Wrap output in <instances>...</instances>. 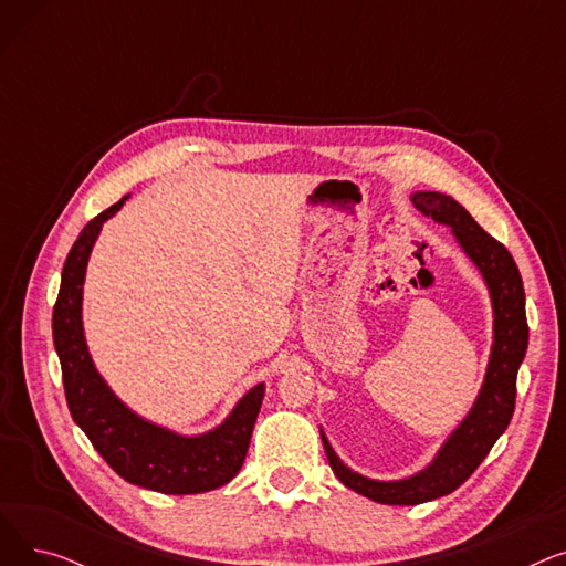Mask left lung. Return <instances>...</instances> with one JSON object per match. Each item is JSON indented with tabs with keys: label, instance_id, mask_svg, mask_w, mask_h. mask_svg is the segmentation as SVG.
I'll return each mask as SVG.
<instances>
[{
	"label": "left lung",
	"instance_id": "left-lung-1",
	"mask_svg": "<svg viewBox=\"0 0 566 566\" xmlns=\"http://www.w3.org/2000/svg\"><path fill=\"white\" fill-rule=\"evenodd\" d=\"M412 206L438 224L450 227L463 254L478 268L493 312V342L484 382L465 418L444 438L440 450L422 470L401 480H371L350 470L321 431L325 454L337 480L350 491L380 504H422L457 491L486 459L495 440L507 429L516 401V374L527 350L525 291L518 268L493 235H489L465 208L442 192L418 190Z\"/></svg>",
	"mask_w": 566,
	"mask_h": 566
}]
</instances>
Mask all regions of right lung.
<instances>
[{"label": "right lung", "instance_id": "obj_1", "mask_svg": "<svg viewBox=\"0 0 566 566\" xmlns=\"http://www.w3.org/2000/svg\"><path fill=\"white\" fill-rule=\"evenodd\" d=\"M128 197L118 199L80 231L64 263L52 312V339L62 363L66 401L75 424L118 478L167 495L206 493L231 482L243 468L265 382L254 385L238 399L218 427L195 436L142 418L114 395L88 353L82 301L88 256L101 229L122 211Z\"/></svg>", "mask_w": 566, "mask_h": 566}]
</instances>
